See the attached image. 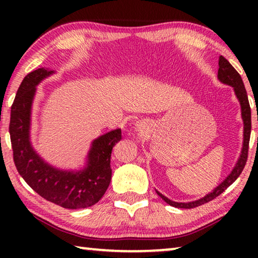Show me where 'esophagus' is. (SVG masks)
<instances>
[{
	"instance_id": "1",
	"label": "esophagus",
	"mask_w": 258,
	"mask_h": 258,
	"mask_svg": "<svg viewBox=\"0 0 258 258\" xmlns=\"http://www.w3.org/2000/svg\"><path fill=\"white\" fill-rule=\"evenodd\" d=\"M137 126H138V128H139V130H140V128H142V124H140V123H139V124H137Z\"/></svg>"
}]
</instances>
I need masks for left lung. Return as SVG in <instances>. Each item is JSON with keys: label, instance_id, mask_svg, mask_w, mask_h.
Instances as JSON below:
<instances>
[{"label": "left lung", "instance_id": "left-lung-1", "mask_svg": "<svg viewBox=\"0 0 258 258\" xmlns=\"http://www.w3.org/2000/svg\"><path fill=\"white\" fill-rule=\"evenodd\" d=\"M217 77L218 80L223 83V84L233 87L235 97H237V99L239 100L240 107H241V117L243 120V143H242L241 154H240L239 159L233 167L232 172L226 176L225 180L222 183H220V185L216 186L211 194L206 195L202 199L195 200V202H190V203H176V202H172V200H169L167 197H165V196L161 195L160 192L157 191V194H158L159 197L173 207L186 208V209L195 208V207L200 206V205H204L208 202H211L213 199H215L217 196H220L222 192H224L235 180H237L240 174H241L242 169L244 168V165H246L247 157H248V148H249L250 131H251V111H250L249 101H248L246 89H244L243 82L241 80V76L239 75V73L235 71V69L232 67V64H231L229 61L222 55L220 56V60H218Z\"/></svg>", "mask_w": 258, "mask_h": 258}]
</instances>
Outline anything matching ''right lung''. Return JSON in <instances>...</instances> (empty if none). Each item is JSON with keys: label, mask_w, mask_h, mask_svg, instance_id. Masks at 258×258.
I'll return each mask as SVG.
<instances>
[{"label": "right lung", "mask_w": 258, "mask_h": 258, "mask_svg": "<svg viewBox=\"0 0 258 258\" xmlns=\"http://www.w3.org/2000/svg\"><path fill=\"white\" fill-rule=\"evenodd\" d=\"M53 73L38 68L24 78L17 91L9 125L14 161L21 177L41 197L63 208H86L97 204L108 189L111 151L121 140V131L113 130L95 139L81 171H62L45 163L30 143V113L36 85Z\"/></svg>", "instance_id": "right-lung-1"}]
</instances>
